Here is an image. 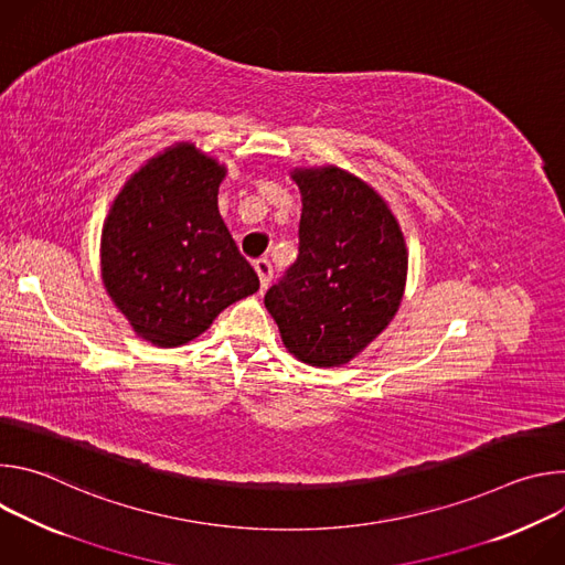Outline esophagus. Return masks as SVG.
<instances>
[{
    "label": "esophagus",
    "instance_id": "34e87169",
    "mask_svg": "<svg viewBox=\"0 0 565 565\" xmlns=\"http://www.w3.org/2000/svg\"><path fill=\"white\" fill-rule=\"evenodd\" d=\"M255 270L259 275V281H262V288H268L270 279H273V266H270V259L268 257H259L255 259Z\"/></svg>",
    "mask_w": 565,
    "mask_h": 565
}]
</instances>
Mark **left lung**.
<instances>
[{
  "label": "left lung",
  "mask_w": 565,
  "mask_h": 565,
  "mask_svg": "<svg viewBox=\"0 0 565 565\" xmlns=\"http://www.w3.org/2000/svg\"><path fill=\"white\" fill-rule=\"evenodd\" d=\"M301 190L299 253L264 297L286 349L312 366H340L393 319L407 277L395 216L360 179L295 172Z\"/></svg>",
  "instance_id": "left-lung-1"
}]
</instances>
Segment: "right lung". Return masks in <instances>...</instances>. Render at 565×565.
Masks as SVG:
<instances>
[{
	"label": "right lung",
	"instance_id": "1",
	"mask_svg": "<svg viewBox=\"0 0 565 565\" xmlns=\"http://www.w3.org/2000/svg\"><path fill=\"white\" fill-rule=\"evenodd\" d=\"M225 170L192 145L151 158L122 188L103 230V281L138 335L158 347L199 338L259 277L227 232Z\"/></svg>",
	"mask_w": 565,
	"mask_h": 565
}]
</instances>
